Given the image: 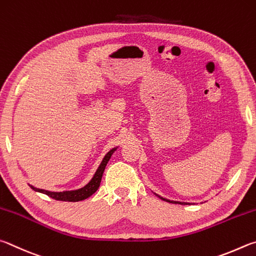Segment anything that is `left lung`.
<instances>
[{"label": "left lung", "mask_w": 256, "mask_h": 256, "mask_svg": "<svg viewBox=\"0 0 256 256\" xmlns=\"http://www.w3.org/2000/svg\"><path fill=\"white\" fill-rule=\"evenodd\" d=\"M155 196H158L160 199H162V200H164V201H168V202H171V204H190L189 202H180V201H171V200H168V199H165V198H163V196H158V194H155Z\"/></svg>", "instance_id": "8db88e82"}]
</instances>
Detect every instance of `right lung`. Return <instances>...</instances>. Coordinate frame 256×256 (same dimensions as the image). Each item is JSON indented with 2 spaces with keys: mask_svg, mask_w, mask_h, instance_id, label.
<instances>
[{
  "mask_svg": "<svg viewBox=\"0 0 256 256\" xmlns=\"http://www.w3.org/2000/svg\"><path fill=\"white\" fill-rule=\"evenodd\" d=\"M118 147H114V148L110 150L108 153L106 154L104 158H103L101 164L98 165V168L96 170V172L94 173L93 178H91L86 186H84L83 188L78 190H70V191H62V192H52V191H48V190H44V189H38V188H34V186H30L31 189L40 192V194H47L50 198L55 199V200H60V201H70V202H76V201H80L84 199H88V196H91L94 192H96L98 186H100L101 183V178L103 176V172H104V168L106 166L108 162L111 158V155L114 153Z\"/></svg>",
  "mask_w": 256,
  "mask_h": 256,
  "instance_id": "1",
  "label": "right lung"
}]
</instances>
